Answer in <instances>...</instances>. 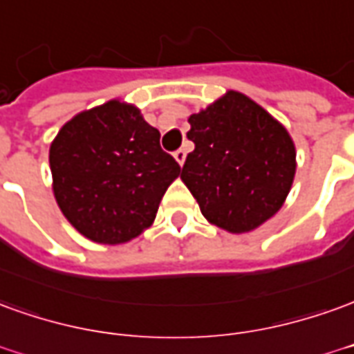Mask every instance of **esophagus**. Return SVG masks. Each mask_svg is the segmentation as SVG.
<instances>
[{"instance_id":"esophagus-1","label":"esophagus","mask_w":354,"mask_h":354,"mask_svg":"<svg viewBox=\"0 0 354 354\" xmlns=\"http://www.w3.org/2000/svg\"><path fill=\"white\" fill-rule=\"evenodd\" d=\"M185 155H187V153H185V149H178V151H174V159H176L180 165H184Z\"/></svg>"}]
</instances>
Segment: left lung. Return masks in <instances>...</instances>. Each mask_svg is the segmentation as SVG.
I'll return each mask as SVG.
<instances>
[{
	"mask_svg": "<svg viewBox=\"0 0 354 354\" xmlns=\"http://www.w3.org/2000/svg\"><path fill=\"white\" fill-rule=\"evenodd\" d=\"M195 149L182 180L203 216L232 234L259 228L280 211L295 176L288 130L243 93L228 91L189 117Z\"/></svg>",
	"mask_w": 354,
	"mask_h": 354,
	"instance_id": "1",
	"label": "left lung"
}]
</instances>
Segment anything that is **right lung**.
<instances>
[{"mask_svg":"<svg viewBox=\"0 0 354 354\" xmlns=\"http://www.w3.org/2000/svg\"><path fill=\"white\" fill-rule=\"evenodd\" d=\"M159 142V130L118 101L84 111L61 128L49 149L53 194L82 236L115 245L151 226L180 174Z\"/></svg>","mask_w":354,"mask_h":354,"instance_id":"obj_1","label":"right lung"}]
</instances>
